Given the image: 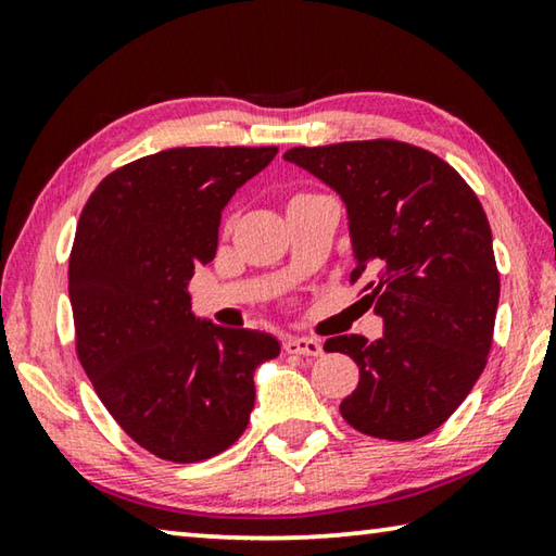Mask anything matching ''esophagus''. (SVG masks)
<instances>
[{
  "mask_svg": "<svg viewBox=\"0 0 556 556\" xmlns=\"http://www.w3.org/2000/svg\"><path fill=\"white\" fill-rule=\"evenodd\" d=\"M321 343L316 341V338H287L285 341V353L289 355H308V357H316L321 355Z\"/></svg>",
  "mask_w": 556,
  "mask_h": 556,
  "instance_id": "esophagus-1",
  "label": "esophagus"
}]
</instances>
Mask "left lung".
<instances>
[{
	"label": "left lung",
	"mask_w": 556,
	"mask_h": 556,
	"mask_svg": "<svg viewBox=\"0 0 556 556\" xmlns=\"http://www.w3.org/2000/svg\"><path fill=\"white\" fill-rule=\"evenodd\" d=\"M304 166L341 193L351 218L363 301L384 318L380 341L333 336L361 382L341 402L361 434L414 441L456 412L488 363L501 271L485 211L444 159L397 139L294 147Z\"/></svg>",
	"instance_id": "8db88e82"
}]
</instances>
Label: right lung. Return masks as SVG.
Returning a JSON list of instances; mask_svg holds the SVG:
<instances>
[{"mask_svg": "<svg viewBox=\"0 0 556 556\" xmlns=\"http://www.w3.org/2000/svg\"><path fill=\"white\" fill-rule=\"evenodd\" d=\"M277 147H178L96 186L68 262L75 353L122 431L172 464L230 448L277 338L199 324L186 285L218 248L220 211Z\"/></svg>", "mask_w": 556, "mask_h": 556, "instance_id": "1", "label": "right lung"}]
</instances>
